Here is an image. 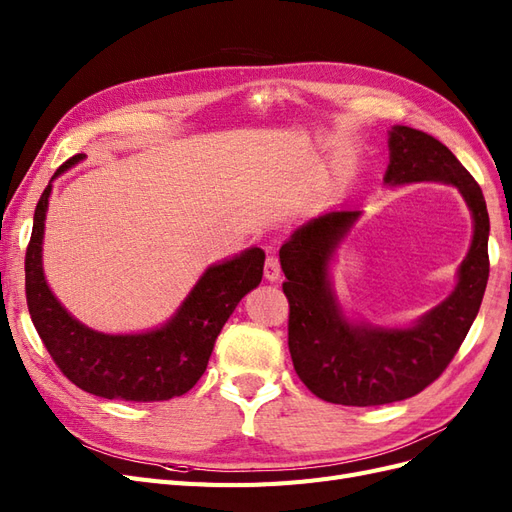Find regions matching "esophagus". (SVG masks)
<instances>
[{
  "label": "esophagus",
  "mask_w": 512,
  "mask_h": 512,
  "mask_svg": "<svg viewBox=\"0 0 512 512\" xmlns=\"http://www.w3.org/2000/svg\"><path fill=\"white\" fill-rule=\"evenodd\" d=\"M280 273H282L280 258L275 256V252H271V250H269L267 262H265V277H267L269 282H275V280H280Z\"/></svg>",
  "instance_id": "34e87169"
}]
</instances>
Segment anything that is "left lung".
Wrapping results in <instances>:
<instances>
[{"instance_id":"left-lung-1","label":"left lung","mask_w":512,"mask_h":512,"mask_svg":"<svg viewBox=\"0 0 512 512\" xmlns=\"http://www.w3.org/2000/svg\"><path fill=\"white\" fill-rule=\"evenodd\" d=\"M389 147L391 164L384 181L455 185L472 211L474 239L461 262L455 292L410 329L356 327L335 305L327 267L337 243L361 211L324 213L282 245L292 365L307 389L329 404L384 406L427 389L466 339L489 280V213L474 177L451 149L421 130L395 126Z\"/></svg>"}]
</instances>
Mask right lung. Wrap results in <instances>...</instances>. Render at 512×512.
I'll return each mask as SVG.
<instances>
[{
	"instance_id": "1",
	"label": "right lung",
	"mask_w": 512,
	"mask_h": 512,
	"mask_svg": "<svg viewBox=\"0 0 512 512\" xmlns=\"http://www.w3.org/2000/svg\"><path fill=\"white\" fill-rule=\"evenodd\" d=\"M85 158L76 153L57 168V175ZM51 183L34 213L32 237L25 252V297L34 327L51 359L79 389L121 401H166L188 393L205 374L213 344L237 303L262 280L265 252L245 254L207 269L177 316L166 327L141 335H104L76 322L42 273V235Z\"/></svg>"
}]
</instances>
